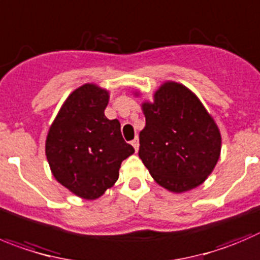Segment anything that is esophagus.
Returning a JSON list of instances; mask_svg holds the SVG:
<instances>
[{
    "label": "esophagus",
    "instance_id": "1",
    "mask_svg": "<svg viewBox=\"0 0 260 260\" xmlns=\"http://www.w3.org/2000/svg\"><path fill=\"white\" fill-rule=\"evenodd\" d=\"M131 144H132V146L135 147V150H136V151H138V147H140V141H138V138L136 137L135 140H133V141L131 142Z\"/></svg>",
    "mask_w": 260,
    "mask_h": 260
}]
</instances>
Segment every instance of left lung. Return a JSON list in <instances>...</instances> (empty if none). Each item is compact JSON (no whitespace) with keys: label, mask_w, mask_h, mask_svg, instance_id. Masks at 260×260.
<instances>
[{"label":"left lung","mask_w":260,"mask_h":260,"mask_svg":"<svg viewBox=\"0 0 260 260\" xmlns=\"http://www.w3.org/2000/svg\"><path fill=\"white\" fill-rule=\"evenodd\" d=\"M142 111L146 125L138 156L155 182L177 193L200 186L219 159L222 138L198 96L183 84L164 82Z\"/></svg>","instance_id":"8db88e82"}]
</instances>
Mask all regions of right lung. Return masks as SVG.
I'll return each mask as SVG.
<instances>
[{"label": "right lung", "mask_w": 260, "mask_h": 260, "mask_svg": "<svg viewBox=\"0 0 260 260\" xmlns=\"http://www.w3.org/2000/svg\"><path fill=\"white\" fill-rule=\"evenodd\" d=\"M109 91L86 83L62 104L46 138L51 172L70 192L94 200L114 186L135 149L123 140L118 119L109 120Z\"/></svg>", "instance_id": "add662e5"}]
</instances>
